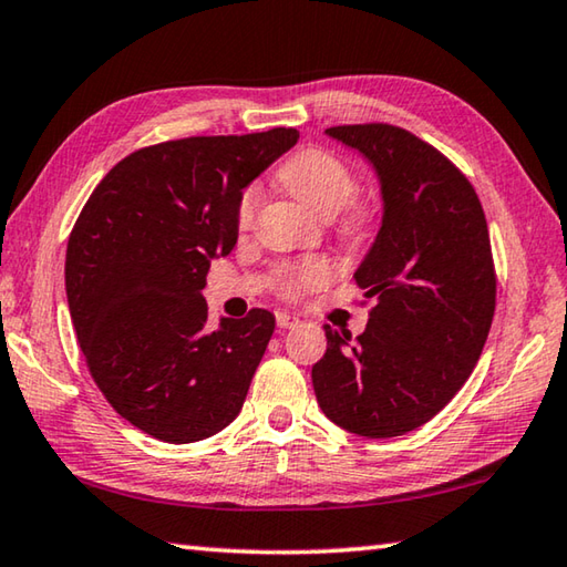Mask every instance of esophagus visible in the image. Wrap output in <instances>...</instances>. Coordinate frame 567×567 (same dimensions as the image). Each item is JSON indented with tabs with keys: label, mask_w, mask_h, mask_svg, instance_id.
<instances>
[{
	"label": "esophagus",
	"mask_w": 567,
	"mask_h": 567,
	"mask_svg": "<svg viewBox=\"0 0 567 567\" xmlns=\"http://www.w3.org/2000/svg\"><path fill=\"white\" fill-rule=\"evenodd\" d=\"M275 320H277V328H280V330H290V328H297V324H300V318H297V315H290V312H277Z\"/></svg>",
	"instance_id": "34e87169"
}]
</instances>
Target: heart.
<instances>
[{"label": "heart", "instance_id": "heart-1", "mask_svg": "<svg viewBox=\"0 0 567 567\" xmlns=\"http://www.w3.org/2000/svg\"><path fill=\"white\" fill-rule=\"evenodd\" d=\"M280 185L302 207L320 217H334L340 209L350 203L354 195V177L350 167L340 157L330 155L324 150H302L292 159H287L280 169ZM257 205H260V192L255 187L247 189L237 207V225L249 227L255 219ZM372 215L368 207H350L344 215V233L350 237H362L370 229ZM332 277V267L324 260H310L295 267L290 275H285L280 290L285 295H300L305 290L324 285Z\"/></svg>", "mask_w": 567, "mask_h": 567}]
</instances>
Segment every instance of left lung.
<instances>
[{"label": "left lung", "instance_id": "1", "mask_svg": "<svg viewBox=\"0 0 567 567\" xmlns=\"http://www.w3.org/2000/svg\"><path fill=\"white\" fill-rule=\"evenodd\" d=\"M324 134L375 169L382 223L354 270L375 297L368 328L352 340L324 324L315 395L334 425L398 437L433 420L477 364L495 312L491 235L473 185L415 134L392 124Z\"/></svg>", "mask_w": 567, "mask_h": 567}]
</instances>
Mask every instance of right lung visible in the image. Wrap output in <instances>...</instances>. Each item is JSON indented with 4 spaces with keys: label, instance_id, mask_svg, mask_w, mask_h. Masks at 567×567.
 Masks as SVG:
<instances>
[{
    "label": "right lung",
    "instance_id": "obj_1",
    "mask_svg": "<svg viewBox=\"0 0 567 567\" xmlns=\"http://www.w3.org/2000/svg\"><path fill=\"white\" fill-rule=\"evenodd\" d=\"M297 140L277 127L137 150L76 217L64 262L76 340L110 405L162 443H197L243 410L275 315L207 330L203 290L237 243L243 192Z\"/></svg>",
    "mask_w": 567,
    "mask_h": 567
}]
</instances>
